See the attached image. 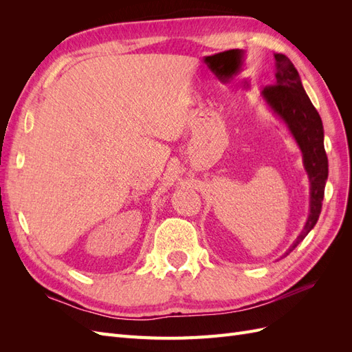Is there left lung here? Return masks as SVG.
Returning a JSON list of instances; mask_svg holds the SVG:
<instances>
[{
  "mask_svg": "<svg viewBox=\"0 0 352 352\" xmlns=\"http://www.w3.org/2000/svg\"><path fill=\"white\" fill-rule=\"evenodd\" d=\"M276 82L263 89V98L267 101L276 116L287 126L302 153V163L310 180V214L300 236L286 251L289 254L310 232L318 220L324 197L329 166L323 144V123L308 95L292 61L283 54H274Z\"/></svg>",
  "mask_w": 352,
  "mask_h": 352,
  "instance_id": "obj_1",
  "label": "left lung"
}]
</instances>
